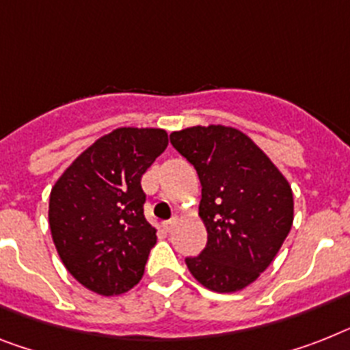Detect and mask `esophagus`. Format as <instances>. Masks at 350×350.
Masks as SVG:
<instances>
[{"label": "esophagus", "mask_w": 350, "mask_h": 350, "mask_svg": "<svg viewBox=\"0 0 350 350\" xmlns=\"http://www.w3.org/2000/svg\"><path fill=\"white\" fill-rule=\"evenodd\" d=\"M175 225H177V218H172V220L164 221V224H163V229L166 230V232H172V230L175 229Z\"/></svg>", "instance_id": "1"}]
</instances>
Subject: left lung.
I'll use <instances>...</instances> for the list:
<instances>
[{
  "instance_id": "1",
  "label": "left lung",
  "mask_w": 350,
  "mask_h": 350,
  "mask_svg": "<svg viewBox=\"0 0 350 350\" xmlns=\"http://www.w3.org/2000/svg\"><path fill=\"white\" fill-rule=\"evenodd\" d=\"M202 184L198 216L207 229L200 256L187 258L204 288L232 293L265 272L293 224L290 182L247 134L232 126H187L170 134Z\"/></svg>"
}]
</instances>
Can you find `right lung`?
Wrapping results in <instances>:
<instances>
[{
	"label": "right lung",
	"instance_id": "right-lung-1",
	"mask_svg": "<svg viewBox=\"0 0 350 350\" xmlns=\"http://www.w3.org/2000/svg\"><path fill=\"white\" fill-rule=\"evenodd\" d=\"M166 146V130L120 126L83 150L51 187L55 248L98 295H121L143 277L157 229L143 215L141 177Z\"/></svg>",
	"mask_w": 350,
	"mask_h": 350
}]
</instances>
